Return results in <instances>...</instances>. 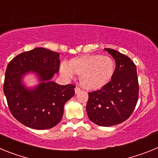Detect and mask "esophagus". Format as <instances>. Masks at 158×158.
Returning a JSON list of instances; mask_svg holds the SVG:
<instances>
[{"instance_id":"esophagus-1","label":"esophagus","mask_w":158,"mask_h":158,"mask_svg":"<svg viewBox=\"0 0 158 158\" xmlns=\"http://www.w3.org/2000/svg\"><path fill=\"white\" fill-rule=\"evenodd\" d=\"M80 91H81V88H79V87H77H77L75 88V93H79Z\"/></svg>"}]
</instances>
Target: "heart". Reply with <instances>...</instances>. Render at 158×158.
Segmentation results:
<instances>
[{"label": "heart", "instance_id": "1", "mask_svg": "<svg viewBox=\"0 0 158 158\" xmlns=\"http://www.w3.org/2000/svg\"><path fill=\"white\" fill-rule=\"evenodd\" d=\"M115 63L109 56L87 54L73 58L69 63L64 62L60 71L65 77L72 78L74 73L80 75V82L84 88L98 89L107 85L115 73Z\"/></svg>", "mask_w": 158, "mask_h": 158}]
</instances>
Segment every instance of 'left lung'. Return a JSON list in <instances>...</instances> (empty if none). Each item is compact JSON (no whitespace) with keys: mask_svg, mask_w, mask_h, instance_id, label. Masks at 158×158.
I'll use <instances>...</instances> for the list:
<instances>
[{"mask_svg":"<svg viewBox=\"0 0 158 158\" xmlns=\"http://www.w3.org/2000/svg\"><path fill=\"white\" fill-rule=\"evenodd\" d=\"M115 61V73L107 85L89 93L88 116L95 124L110 127L127 120L139 100V80L135 64L129 57L105 48Z\"/></svg>","mask_w":158,"mask_h":158,"instance_id":"obj_1","label":"left lung"}]
</instances>
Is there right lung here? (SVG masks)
Wrapping results in <instances>:
<instances>
[{"label": "right lung", "mask_w": 158, "mask_h": 158, "mask_svg": "<svg viewBox=\"0 0 158 158\" xmlns=\"http://www.w3.org/2000/svg\"><path fill=\"white\" fill-rule=\"evenodd\" d=\"M59 54L42 47L21 53L8 64L4 81V93L11 114L30 128L54 127L63 115L64 104L73 96L75 85H60L51 81L59 71ZM35 72L42 82L33 90L21 84L27 72Z\"/></svg>", "instance_id": "add662e5"}]
</instances>
